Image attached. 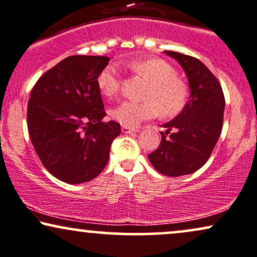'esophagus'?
<instances>
[{
    "label": "esophagus",
    "mask_w": 257,
    "mask_h": 257,
    "mask_svg": "<svg viewBox=\"0 0 257 257\" xmlns=\"http://www.w3.org/2000/svg\"><path fill=\"white\" fill-rule=\"evenodd\" d=\"M138 131L134 128H129V126H122V133L123 134H133V133H136Z\"/></svg>",
    "instance_id": "esophagus-1"
}]
</instances>
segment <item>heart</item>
<instances>
[{
	"label": "heart",
	"mask_w": 257,
	"mask_h": 257,
	"mask_svg": "<svg viewBox=\"0 0 257 257\" xmlns=\"http://www.w3.org/2000/svg\"><path fill=\"white\" fill-rule=\"evenodd\" d=\"M126 66L149 82L146 100H123L111 109V117L124 126H136L161 112L165 117L178 115L188 100L187 84L178 78V72L167 61L159 58L132 60ZM103 96L112 97L121 87V76L115 65H108L97 77Z\"/></svg>",
	"instance_id": "obj_1"
}]
</instances>
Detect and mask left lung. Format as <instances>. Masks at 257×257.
I'll return each instance as SVG.
<instances>
[{
	"instance_id": "8db88e82",
	"label": "left lung",
	"mask_w": 257,
	"mask_h": 257,
	"mask_svg": "<svg viewBox=\"0 0 257 257\" xmlns=\"http://www.w3.org/2000/svg\"><path fill=\"white\" fill-rule=\"evenodd\" d=\"M165 53L183 67L190 97L183 111L162 124L166 132L148 159L160 173L180 177L199 170L210 158L222 132L225 99L217 78L200 60L178 52Z\"/></svg>"
}]
</instances>
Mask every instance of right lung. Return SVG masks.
<instances>
[{
  "mask_svg": "<svg viewBox=\"0 0 257 257\" xmlns=\"http://www.w3.org/2000/svg\"><path fill=\"white\" fill-rule=\"evenodd\" d=\"M104 56H71L39 78L27 106V124L38 157L64 183L96 178L108 164L112 141L121 134L115 121L103 122L104 104L97 77Z\"/></svg>",
  "mask_w": 257,
  "mask_h": 257,
  "instance_id": "right-lung-1",
  "label": "right lung"
}]
</instances>
